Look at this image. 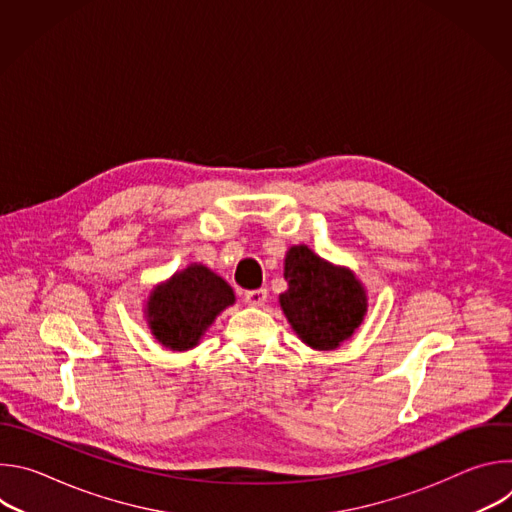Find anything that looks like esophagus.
<instances>
[{
  "mask_svg": "<svg viewBox=\"0 0 512 512\" xmlns=\"http://www.w3.org/2000/svg\"><path fill=\"white\" fill-rule=\"evenodd\" d=\"M245 302L253 308H259L267 302V289H251V291H245Z\"/></svg>",
  "mask_w": 512,
  "mask_h": 512,
  "instance_id": "1",
  "label": "esophagus"
}]
</instances>
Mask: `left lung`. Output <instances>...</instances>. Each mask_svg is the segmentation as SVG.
Returning <instances> with one entry per match:
<instances>
[{
    "label": "left lung",
    "mask_w": 512,
    "mask_h": 512,
    "mask_svg": "<svg viewBox=\"0 0 512 512\" xmlns=\"http://www.w3.org/2000/svg\"><path fill=\"white\" fill-rule=\"evenodd\" d=\"M283 277L287 289L279 294V306L306 346L336 350L364 322L367 287L350 267L330 263L308 245H291L285 251Z\"/></svg>",
    "instance_id": "left-lung-1"
}]
</instances>
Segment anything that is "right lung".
Listing matches in <instances>:
<instances>
[{
	"label": "right lung",
	"instance_id": "obj_1",
	"mask_svg": "<svg viewBox=\"0 0 512 512\" xmlns=\"http://www.w3.org/2000/svg\"><path fill=\"white\" fill-rule=\"evenodd\" d=\"M235 302L233 287L221 275L190 263L150 289L143 318L162 348L186 352L200 344L214 320Z\"/></svg>",
	"mask_w": 512,
	"mask_h": 512
}]
</instances>
